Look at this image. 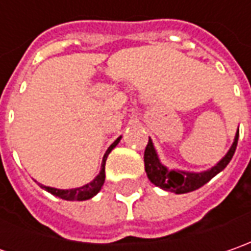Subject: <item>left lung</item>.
I'll list each match as a JSON object with an SVG mask.
<instances>
[{
	"instance_id": "1",
	"label": "left lung",
	"mask_w": 251,
	"mask_h": 251,
	"mask_svg": "<svg viewBox=\"0 0 251 251\" xmlns=\"http://www.w3.org/2000/svg\"><path fill=\"white\" fill-rule=\"evenodd\" d=\"M237 140H239V130L232 147L229 148L226 155L218 162L215 166L207 169L204 172H187V170H180V169H169L160 162L158 152L153 147V142L150 138V142L145 148L144 153V162H145V172L147 176L151 180L152 184L158 186L165 191H170L175 194H184L194 191L197 188L202 187L207 184L212 177H215L219 172H222L226 168L227 163L230 162L235 151H236Z\"/></svg>"
}]
</instances>
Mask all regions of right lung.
Listing matches in <instances>:
<instances>
[{"label":"right lung","instance_id":"add662e5","mask_svg":"<svg viewBox=\"0 0 251 251\" xmlns=\"http://www.w3.org/2000/svg\"><path fill=\"white\" fill-rule=\"evenodd\" d=\"M121 137H119L117 140L114 141L111 144L110 147L107 148L104 156H103V160H101V166L100 172L96 177L92 180L91 183L85 184V186H81V187H75V188H68V190H63V188H55V187H49V186H44V184H40L39 186L49 191L50 194H53L55 197L63 198V200H67V201H85V200H91L92 197H95L99 191H100L101 186L104 183V177H106V173H104V165H106V159L109 156V153L111 152L113 148H116V145L120 142Z\"/></svg>","mask_w":251,"mask_h":251}]
</instances>
